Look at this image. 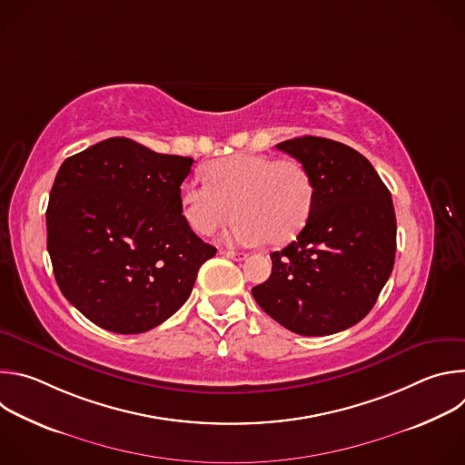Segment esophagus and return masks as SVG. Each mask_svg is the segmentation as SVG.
Returning a JSON list of instances; mask_svg holds the SVG:
<instances>
[{"mask_svg": "<svg viewBox=\"0 0 465 465\" xmlns=\"http://www.w3.org/2000/svg\"><path fill=\"white\" fill-rule=\"evenodd\" d=\"M221 253L226 255V257H230V259H235V261H244V259L248 257V253H244V252H235V250H221Z\"/></svg>", "mask_w": 465, "mask_h": 465, "instance_id": "obj_1", "label": "esophagus"}]
</instances>
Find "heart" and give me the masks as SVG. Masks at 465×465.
I'll use <instances>...</instances> for the list:
<instances>
[{
  "label": "heart",
  "mask_w": 465,
  "mask_h": 465,
  "mask_svg": "<svg viewBox=\"0 0 465 465\" xmlns=\"http://www.w3.org/2000/svg\"><path fill=\"white\" fill-rule=\"evenodd\" d=\"M208 178L193 176L180 189L185 221L201 235L215 233L237 213V242L282 246L305 228L314 206V180L294 158L233 154L213 162Z\"/></svg>",
  "instance_id": "b5f03b06"
}]
</instances>
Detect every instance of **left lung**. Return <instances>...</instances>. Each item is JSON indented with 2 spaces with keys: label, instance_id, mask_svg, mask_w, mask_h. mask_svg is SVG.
I'll return each mask as SVG.
<instances>
[{
  "label": "left lung",
  "instance_id": "obj_1",
  "mask_svg": "<svg viewBox=\"0 0 465 465\" xmlns=\"http://www.w3.org/2000/svg\"><path fill=\"white\" fill-rule=\"evenodd\" d=\"M276 147L309 169L316 198L305 228L271 253L272 274L252 294L292 333L333 335L371 311L391 274V194L373 165L344 143L302 136Z\"/></svg>",
  "mask_w": 465,
  "mask_h": 465
}]
</instances>
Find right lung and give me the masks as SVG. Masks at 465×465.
I'll return each mask as SVG.
<instances>
[{
  "label": "right lung",
  "instance_id": "right-lung-1",
  "mask_svg": "<svg viewBox=\"0 0 465 465\" xmlns=\"http://www.w3.org/2000/svg\"><path fill=\"white\" fill-rule=\"evenodd\" d=\"M191 165L126 138L60 165L45 212L47 252L62 294L95 325L121 335L160 325L217 253L182 215Z\"/></svg>",
  "mask_w": 465,
  "mask_h": 465
}]
</instances>
